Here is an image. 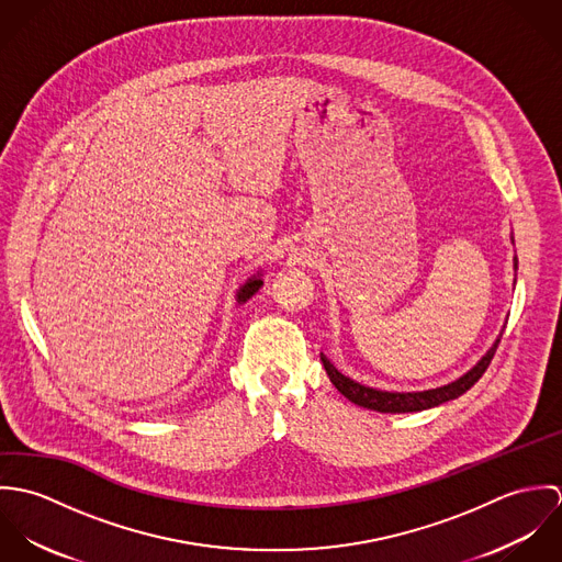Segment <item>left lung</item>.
<instances>
[{
    "label": "left lung",
    "instance_id": "left-lung-1",
    "mask_svg": "<svg viewBox=\"0 0 562 562\" xmlns=\"http://www.w3.org/2000/svg\"><path fill=\"white\" fill-rule=\"evenodd\" d=\"M515 268H517V257H515ZM499 339L493 344V348L482 357L481 361L459 381L437 387V390H428V392H413V394H398V392H381V390H372L366 385H359L355 381H350L348 376H344L341 372H337L333 368V363L321 355L324 370L330 379V383L337 387V392L341 396H346L348 401L363 406V408H372V411H381V413H411V411H424L430 406H437L441 402L454 401L461 394H465L474 383H479L484 370L488 368L495 350H497Z\"/></svg>",
    "mask_w": 562,
    "mask_h": 562
}]
</instances>
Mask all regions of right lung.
Listing matches in <instances>:
<instances>
[{
  "label": "right lung",
  "instance_id": "right-lung-1",
  "mask_svg": "<svg viewBox=\"0 0 562 562\" xmlns=\"http://www.w3.org/2000/svg\"><path fill=\"white\" fill-rule=\"evenodd\" d=\"M259 288H261V279H257V277H255V279H248L246 285L238 292V303H246Z\"/></svg>",
  "mask_w": 562,
  "mask_h": 562
}]
</instances>
